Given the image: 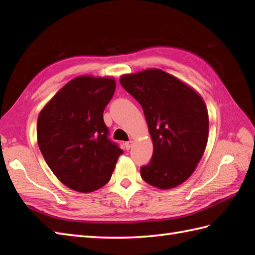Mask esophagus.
I'll return each mask as SVG.
<instances>
[{
  "mask_svg": "<svg viewBox=\"0 0 255 255\" xmlns=\"http://www.w3.org/2000/svg\"><path fill=\"white\" fill-rule=\"evenodd\" d=\"M126 148H127V150H128L129 148H132V145H133V142L132 140H128V142H126Z\"/></svg>",
  "mask_w": 255,
  "mask_h": 255,
  "instance_id": "esophagus-1",
  "label": "esophagus"
}]
</instances>
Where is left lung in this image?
<instances>
[{
	"label": "left lung",
	"instance_id": "1",
	"mask_svg": "<svg viewBox=\"0 0 255 255\" xmlns=\"http://www.w3.org/2000/svg\"><path fill=\"white\" fill-rule=\"evenodd\" d=\"M120 83L142 106L154 145L140 177L160 190L183 183L206 148L209 120L204 100L189 85L159 69L124 74Z\"/></svg>",
	"mask_w": 255,
	"mask_h": 255
}]
</instances>
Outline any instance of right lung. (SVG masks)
Instances as JSON below:
<instances>
[{"label": "right lung", "mask_w": 255, "mask_h": 255, "mask_svg": "<svg viewBox=\"0 0 255 255\" xmlns=\"http://www.w3.org/2000/svg\"><path fill=\"white\" fill-rule=\"evenodd\" d=\"M115 90V78L78 76L64 85L39 113V148L67 188L89 193L109 182L123 152L108 138L103 116Z\"/></svg>", "instance_id": "right-lung-1"}]
</instances>
